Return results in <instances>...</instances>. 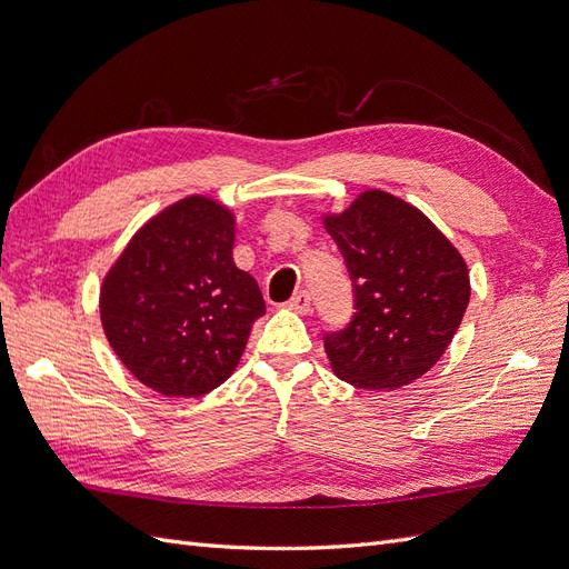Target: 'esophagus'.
I'll list each match as a JSON object with an SVG mask.
<instances>
[{
  "mask_svg": "<svg viewBox=\"0 0 569 569\" xmlns=\"http://www.w3.org/2000/svg\"><path fill=\"white\" fill-rule=\"evenodd\" d=\"M291 311L295 313H301V316H306L308 311H311V295H308L306 289H301V291H297L295 297L289 299V303H287Z\"/></svg>",
  "mask_w": 569,
  "mask_h": 569,
  "instance_id": "esophagus-1",
  "label": "esophagus"
}]
</instances>
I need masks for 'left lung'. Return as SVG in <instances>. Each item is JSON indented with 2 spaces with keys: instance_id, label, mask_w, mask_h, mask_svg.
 Returning <instances> with one entry per match:
<instances>
[{
  "instance_id": "1",
  "label": "left lung",
  "mask_w": 569,
  "mask_h": 569,
  "mask_svg": "<svg viewBox=\"0 0 569 569\" xmlns=\"http://www.w3.org/2000/svg\"><path fill=\"white\" fill-rule=\"evenodd\" d=\"M325 228L347 261L356 297L347 330L325 335L335 375L370 391L416 382L449 349L468 308L462 256L422 211L382 189L325 216Z\"/></svg>"
}]
</instances>
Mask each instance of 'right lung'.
Listing matches in <instances>:
<instances>
[{"label":"right lung","mask_w":569,"mask_h":569,"mask_svg":"<svg viewBox=\"0 0 569 569\" xmlns=\"http://www.w3.org/2000/svg\"><path fill=\"white\" fill-rule=\"evenodd\" d=\"M232 247V211L194 194L147 220L116 258L99 291L101 327L144 387L189 399L234 372L266 301Z\"/></svg>","instance_id":"obj_1"}]
</instances>
